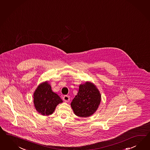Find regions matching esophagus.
I'll list each match as a JSON object with an SVG mask.
<instances>
[{
	"label": "esophagus",
	"instance_id": "obj_1",
	"mask_svg": "<svg viewBox=\"0 0 150 150\" xmlns=\"http://www.w3.org/2000/svg\"><path fill=\"white\" fill-rule=\"evenodd\" d=\"M63 100H64L65 102L68 103V102H69L70 98H69V96H67V95H64V96L63 97Z\"/></svg>",
	"mask_w": 150,
	"mask_h": 150
}]
</instances>
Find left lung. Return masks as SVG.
<instances>
[{"instance_id":"1","label":"left lung","mask_w":150,"mask_h":150,"mask_svg":"<svg viewBox=\"0 0 150 150\" xmlns=\"http://www.w3.org/2000/svg\"><path fill=\"white\" fill-rule=\"evenodd\" d=\"M101 94L94 84L89 81L81 84L71 106L74 114L80 117H88L93 115L101 102Z\"/></svg>"}]
</instances>
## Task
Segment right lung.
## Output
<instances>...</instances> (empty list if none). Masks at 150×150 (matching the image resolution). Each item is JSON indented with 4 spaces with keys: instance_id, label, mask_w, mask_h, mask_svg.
<instances>
[{
    "instance_id": "1",
    "label": "right lung",
    "mask_w": 150,
    "mask_h": 150,
    "mask_svg": "<svg viewBox=\"0 0 150 150\" xmlns=\"http://www.w3.org/2000/svg\"><path fill=\"white\" fill-rule=\"evenodd\" d=\"M33 102L35 110L43 116H49L54 112L57 105L63 101L53 92L47 81L40 84L33 94Z\"/></svg>"
}]
</instances>
